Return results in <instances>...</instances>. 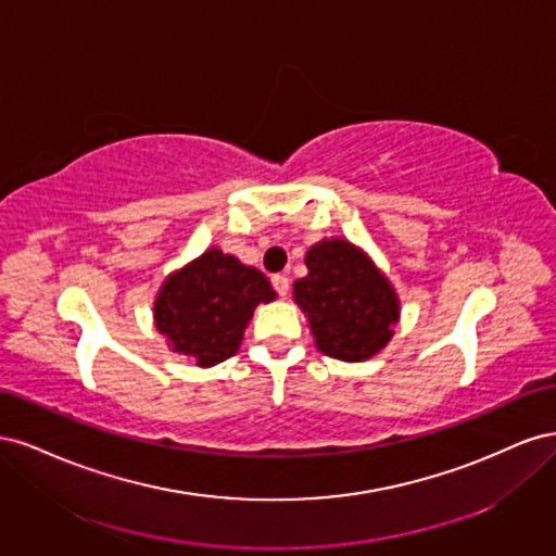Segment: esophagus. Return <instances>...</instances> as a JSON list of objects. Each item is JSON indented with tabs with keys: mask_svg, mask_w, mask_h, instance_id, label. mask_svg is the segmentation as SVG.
Instances as JSON below:
<instances>
[{
	"mask_svg": "<svg viewBox=\"0 0 556 556\" xmlns=\"http://www.w3.org/2000/svg\"><path fill=\"white\" fill-rule=\"evenodd\" d=\"M271 285H274V290L280 294V296H288V292H290V280L285 278V276H274L271 278Z\"/></svg>",
	"mask_w": 556,
	"mask_h": 556,
	"instance_id": "1",
	"label": "esophagus"
}]
</instances>
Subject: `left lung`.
I'll return each mask as SVG.
<instances>
[{"label": "left lung", "instance_id": "left-lung-1", "mask_svg": "<svg viewBox=\"0 0 556 556\" xmlns=\"http://www.w3.org/2000/svg\"><path fill=\"white\" fill-rule=\"evenodd\" d=\"M308 276L294 282L315 348L341 362H366L392 341L401 301L366 250L348 239H323L306 252Z\"/></svg>", "mask_w": 556, "mask_h": 556}]
</instances>
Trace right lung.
I'll list each match as a JSON object with an SVG mask.
<instances>
[{
	"label": "right lung",
	"instance_id": "obj_1",
	"mask_svg": "<svg viewBox=\"0 0 556 556\" xmlns=\"http://www.w3.org/2000/svg\"><path fill=\"white\" fill-rule=\"evenodd\" d=\"M274 299L260 268L213 245L164 278L153 319L169 350L208 368L237 355L252 313Z\"/></svg>",
	"mask_w": 556,
	"mask_h": 556
}]
</instances>
